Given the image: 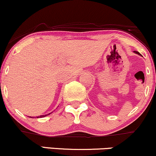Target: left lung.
Masks as SVG:
<instances>
[{
    "mask_svg": "<svg viewBox=\"0 0 156 156\" xmlns=\"http://www.w3.org/2000/svg\"><path fill=\"white\" fill-rule=\"evenodd\" d=\"M134 52L136 53V54H138V55H140V53L139 52H136V51H134Z\"/></svg>",
    "mask_w": 156,
    "mask_h": 156,
    "instance_id": "left-lung-1",
    "label": "left lung"
}]
</instances>
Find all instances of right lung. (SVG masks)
Listing matches in <instances>:
<instances>
[{"label": "right lung", "instance_id": "right-lung-1", "mask_svg": "<svg viewBox=\"0 0 156 156\" xmlns=\"http://www.w3.org/2000/svg\"><path fill=\"white\" fill-rule=\"evenodd\" d=\"M49 114H50V113H49ZM49 114H48V115H49ZM41 115V116H39V117H37V118H44V117L47 116V115Z\"/></svg>", "mask_w": 156, "mask_h": 156}]
</instances>
